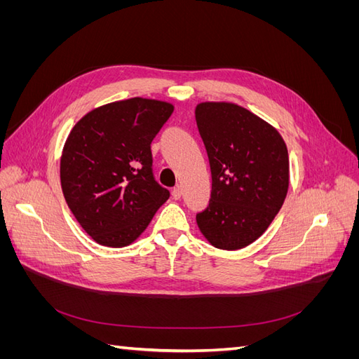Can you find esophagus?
Here are the masks:
<instances>
[{"label": "esophagus", "mask_w": 359, "mask_h": 359, "mask_svg": "<svg viewBox=\"0 0 359 359\" xmlns=\"http://www.w3.org/2000/svg\"><path fill=\"white\" fill-rule=\"evenodd\" d=\"M172 196H173V199H181V196H182V187H181V186L173 187Z\"/></svg>", "instance_id": "obj_1"}]
</instances>
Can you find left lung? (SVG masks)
Listing matches in <instances>:
<instances>
[{
	"label": "left lung",
	"mask_w": 359,
	"mask_h": 359,
	"mask_svg": "<svg viewBox=\"0 0 359 359\" xmlns=\"http://www.w3.org/2000/svg\"><path fill=\"white\" fill-rule=\"evenodd\" d=\"M196 123L212 177L198 226L217 248H243L268 229L286 199V144L274 127L232 103L198 104Z\"/></svg>",
	"instance_id": "obj_1"
}]
</instances>
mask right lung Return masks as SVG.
Listing matches in <instances>:
<instances>
[{
	"instance_id": "1",
	"label": "right lung",
	"mask_w": 359,
	"mask_h": 359,
	"mask_svg": "<svg viewBox=\"0 0 359 359\" xmlns=\"http://www.w3.org/2000/svg\"><path fill=\"white\" fill-rule=\"evenodd\" d=\"M172 112L169 103L135 97L97 107L73 127L61 157V186L94 241L132 244L169 199L154 177L151 142Z\"/></svg>"
}]
</instances>
